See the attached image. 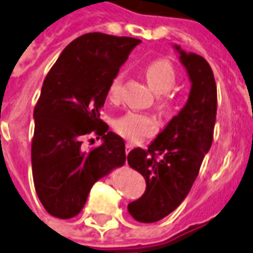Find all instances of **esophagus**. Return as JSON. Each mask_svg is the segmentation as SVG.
<instances>
[{"mask_svg": "<svg viewBox=\"0 0 253 253\" xmlns=\"http://www.w3.org/2000/svg\"><path fill=\"white\" fill-rule=\"evenodd\" d=\"M132 148H134V144L130 143V142H128V143H126V154H128V152H130Z\"/></svg>", "mask_w": 253, "mask_h": 253, "instance_id": "obj_1", "label": "esophagus"}]
</instances>
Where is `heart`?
I'll return each instance as SVG.
<instances>
[{
	"mask_svg": "<svg viewBox=\"0 0 253 253\" xmlns=\"http://www.w3.org/2000/svg\"><path fill=\"white\" fill-rule=\"evenodd\" d=\"M146 78H147L148 86L158 95H163V94L169 92L176 84V74H175L172 65L169 61H165V59H159V61H154V62L150 63L146 67ZM122 82V73H119L111 81L109 87V96L111 99L118 98ZM159 107L161 109H167L169 107V99L166 96L161 98ZM115 128H117L119 134L123 135L127 139L132 140V142H139L146 136H150V135L155 132L157 123L151 117L144 115V114L128 113L117 121Z\"/></svg>",
	"mask_w": 253,
	"mask_h": 253,
	"instance_id": "b5f03b06",
	"label": "heart"
}]
</instances>
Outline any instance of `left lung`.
Masks as SVG:
<instances>
[{
    "label": "left lung",
    "mask_w": 253,
    "mask_h": 253,
    "mask_svg": "<svg viewBox=\"0 0 253 253\" xmlns=\"http://www.w3.org/2000/svg\"><path fill=\"white\" fill-rule=\"evenodd\" d=\"M173 49L191 82L188 99L147 150L134 148L127 155L128 166L142 173L147 184L143 195L127 206L140 223H155L180 206L212 144L217 96L211 66L199 54L179 45Z\"/></svg>",
    "instance_id": "left-lung-1"
}]
</instances>
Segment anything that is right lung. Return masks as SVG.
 Here are the masks:
<instances>
[{"instance_id": "obj_1", "label": "right lung", "mask_w": 253, "mask_h": 253, "mask_svg": "<svg viewBox=\"0 0 253 253\" xmlns=\"http://www.w3.org/2000/svg\"><path fill=\"white\" fill-rule=\"evenodd\" d=\"M140 40L87 33L63 49L42 84L34 109L32 169L42 206L59 219L78 215L99 179L126 162L125 140L101 119L111 81ZM104 140L91 152L83 135Z\"/></svg>"}]
</instances>
